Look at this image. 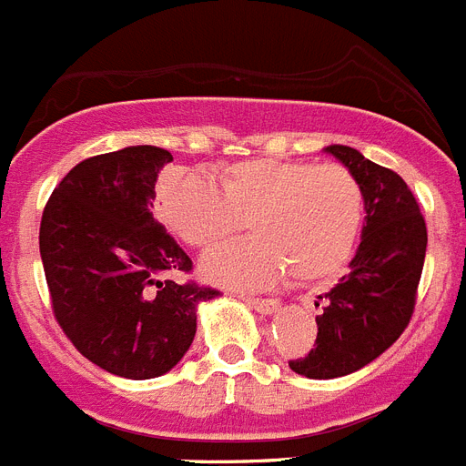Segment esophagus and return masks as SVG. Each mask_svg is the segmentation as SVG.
I'll return each mask as SVG.
<instances>
[{
  "mask_svg": "<svg viewBox=\"0 0 466 466\" xmlns=\"http://www.w3.org/2000/svg\"><path fill=\"white\" fill-rule=\"evenodd\" d=\"M245 303L261 315H275L279 310V300L275 299H245Z\"/></svg>",
  "mask_w": 466,
  "mask_h": 466,
  "instance_id": "34e87169",
  "label": "esophagus"
}]
</instances>
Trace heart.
I'll return each instance as SVG.
<instances>
[{"label":"heart","mask_w":466,"mask_h":466,"mask_svg":"<svg viewBox=\"0 0 466 466\" xmlns=\"http://www.w3.org/2000/svg\"><path fill=\"white\" fill-rule=\"evenodd\" d=\"M156 212L175 236L212 249L247 224L254 238L203 258L209 282L261 289L291 273L299 284L333 278L352 257L364 219L357 179L333 163L289 158L238 160L217 170V184L198 172H167Z\"/></svg>","instance_id":"1"}]
</instances>
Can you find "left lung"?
Returning <instances> with one entry per match:
<instances>
[{
	"label": "left lung",
	"instance_id": "8db88e82",
	"mask_svg": "<svg viewBox=\"0 0 466 466\" xmlns=\"http://www.w3.org/2000/svg\"><path fill=\"white\" fill-rule=\"evenodd\" d=\"M324 151L357 179L366 217L350 273L315 300V348L289 361L291 371L312 380L360 371L401 336L413 315L427 252L425 219L397 172L343 144Z\"/></svg>",
	"mask_w": 466,
	"mask_h": 466
}]
</instances>
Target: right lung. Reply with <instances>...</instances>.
Instances as JSON below:
<instances>
[{"label":"right lung","mask_w":466,"mask_h":466,"mask_svg":"<svg viewBox=\"0 0 466 466\" xmlns=\"http://www.w3.org/2000/svg\"><path fill=\"white\" fill-rule=\"evenodd\" d=\"M172 154L151 144L81 160L48 198L39 252L53 315L86 360L149 380L187 355L198 306L219 296L160 275L191 270L154 219L156 179Z\"/></svg>","instance_id":"add662e5"}]
</instances>
